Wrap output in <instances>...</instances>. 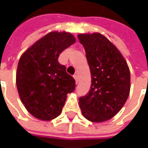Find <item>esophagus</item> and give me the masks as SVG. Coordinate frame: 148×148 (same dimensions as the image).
Masks as SVG:
<instances>
[{"instance_id": "34e87169", "label": "esophagus", "mask_w": 148, "mask_h": 148, "mask_svg": "<svg viewBox=\"0 0 148 148\" xmlns=\"http://www.w3.org/2000/svg\"><path fill=\"white\" fill-rule=\"evenodd\" d=\"M74 80H75V82L77 83V82H78V77H77V75H74Z\"/></svg>"}]
</instances>
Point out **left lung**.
<instances>
[{
  "label": "left lung",
  "instance_id": "left-lung-1",
  "mask_svg": "<svg viewBox=\"0 0 148 148\" xmlns=\"http://www.w3.org/2000/svg\"><path fill=\"white\" fill-rule=\"evenodd\" d=\"M85 48L92 84L79 98L82 113L91 122H104L116 115L130 93V71L116 47L98 32L77 35Z\"/></svg>",
  "mask_w": 148,
  "mask_h": 148
}]
</instances>
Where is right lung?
<instances>
[{
  "label": "right lung",
  "instance_id": "1",
  "mask_svg": "<svg viewBox=\"0 0 148 148\" xmlns=\"http://www.w3.org/2000/svg\"><path fill=\"white\" fill-rule=\"evenodd\" d=\"M76 41L66 32H51L21 55L16 82L27 112L42 121H51L61 113L75 81L58 61L59 55Z\"/></svg>",
  "mask_w": 148,
  "mask_h": 148
}]
</instances>
